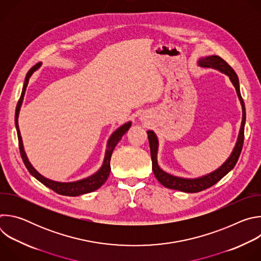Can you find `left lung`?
Instances as JSON below:
<instances>
[{"label": "left lung", "mask_w": 261, "mask_h": 261, "mask_svg": "<svg viewBox=\"0 0 261 261\" xmlns=\"http://www.w3.org/2000/svg\"><path fill=\"white\" fill-rule=\"evenodd\" d=\"M197 64L200 67L212 68V69L218 70L222 73L226 74V75L229 77L230 82L232 83L233 87L236 88L239 100L242 105L243 116H242V123H241L239 136H238L236 145L233 147L230 156L228 157V159L224 163H223L219 168H217L215 171L210 172V173L199 176V177H194V178L180 177V176L172 175V174L164 171L158 164V148H159L158 137L154 131H152V130L146 131L148 142H150V148H151L152 168H153L156 178L158 179V181L160 184H162L164 186V187L173 189V190H178V191L186 192V193H196V192H200L204 189L212 187L213 185L218 182L223 176H225L236 166V164L239 160V157L241 155V152H242V147H243V143H244V130H245V123H246L245 103H244V100L242 98L241 91H240L239 77L237 75V73L234 72V70L224 60L218 56H210V57L200 58L197 61Z\"/></svg>", "instance_id": "8db88e82"}]
</instances>
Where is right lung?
<instances>
[{
	"mask_svg": "<svg viewBox=\"0 0 261 261\" xmlns=\"http://www.w3.org/2000/svg\"><path fill=\"white\" fill-rule=\"evenodd\" d=\"M40 66H41V63H38L37 65H35L34 67H32L29 70V72L27 73L25 79H24V84H23L22 91H21V95H20V98L18 100V103L16 105V109H15V127H16V131H17L19 152H20L22 161H23L27 169L29 170V172L35 178H37L39 181H41L44 186H46V187H48L49 189H51L53 191H55L58 194L66 195V196H79V195H83V194H86V193L93 192V191L99 189L101 186L106 181V179H107V177L110 173V158H111V155H113L114 148L116 147L118 142L121 140L123 135L129 130L132 123L131 122L125 123L124 125L119 127L113 134L110 135L109 139L107 140L106 151H105V156H104V159H103V163H102L101 167L94 174H92L88 177H85L83 179H79V180H75V181H68V182L56 181V180H53V179H49V178L43 176L42 174H40L38 171H37L33 167V165L29 161V159L27 157V154L24 152L22 139H21V135H20L19 127H18V116H19L20 107H21V104H22V101H23V97H24V94H25V90H27L29 81L32 76V74L36 70H38L40 68Z\"/></svg>",
	"mask_w": 261,
	"mask_h": 261,
	"instance_id": "right-lung-1",
	"label": "right lung"
}]
</instances>
